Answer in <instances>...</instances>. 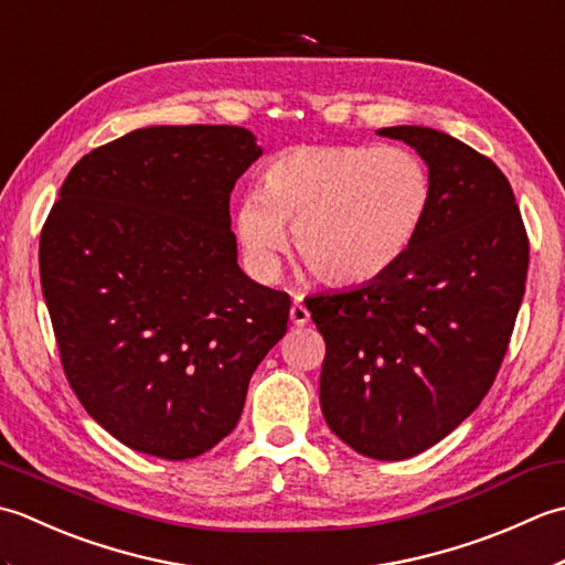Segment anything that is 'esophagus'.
<instances>
[{
  "mask_svg": "<svg viewBox=\"0 0 565 565\" xmlns=\"http://www.w3.org/2000/svg\"><path fill=\"white\" fill-rule=\"evenodd\" d=\"M291 322H294V326H298V328H306L308 326V322H310V313H308V308L303 306V301H301V298H296V301H294V306H291Z\"/></svg>",
  "mask_w": 565,
  "mask_h": 565,
  "instance_id": "esophagus-1",
  "label": "esophagus"
}]
</instances>
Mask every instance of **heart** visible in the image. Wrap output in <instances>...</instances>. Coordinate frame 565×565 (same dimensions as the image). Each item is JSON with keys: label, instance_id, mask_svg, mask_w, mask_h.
I'll return each instance as SVG.
<instances>
[{"label": "heart", "instance_id": "obj_1", "mask_svg": "<svg viewBox=\"0 0 565 565\" xmlns=\"http://www.w3.org/2000/svg\"><path fill=\"white\" fill-rule=\"evenodd\" d=\"M431 203L425 162L405 148L301 146L264 164L237 199L233 227L252 274L271 281L291 225L294 249L320 281L359 286L398 264Z\"/></svg>", "mask_w": 565, "mask_h": 565}]
</instances>
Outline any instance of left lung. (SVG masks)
<instances>
[{
  "mask_svg": "<svg viewBox=\"0 0 565 565\" xmlns=\"http://www.w3.org/2000/svg\"><path fill=\"white\" fill-rule=\"evenodd\" d=\"M425 160L431 203L407 255L374 281L306 298L326 340L320 407L369 459L429 449L495 381L524 296L530 239L508 177L441 130L393 126Z\"/></svg>",
  "mask_w": 565,
  "mask_h": 565,
  "instance_id": "1",
  "label": "left lung"
}]
</instances>
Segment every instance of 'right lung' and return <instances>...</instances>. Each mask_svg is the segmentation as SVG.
<instances>
[{"instance_id":"1","label":"right lung","mask_w":565,"mask_h":565,"mask_svg":"<svg viewBox=\"0 0 565 565\" xmlns=\"http://www.w3.org/2000/svg\"><path fill=\"white\" fill-rule=\"evenodd\" d=\"M262 154L239 126H150L72 167L41 286L72 391L126 447L194 459L235 429L291 301L237 264L231 191Z\"/></svg>"}]
</instances>
